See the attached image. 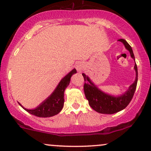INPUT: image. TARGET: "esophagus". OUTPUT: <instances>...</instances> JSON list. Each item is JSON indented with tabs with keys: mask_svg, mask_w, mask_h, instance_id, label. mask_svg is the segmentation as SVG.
Returning a JSON list of instances; mask_svg holds the SVG:
<instances>
[{
	"mask_svg": "<svg viewBox=\"0 0 151 151\" xmlns=\"http://www.w3.org/2000/svg\"><path fill=\"white\" fill-rule=\"evenodd\" d=\"M75 67L77 71H81L83 69V67H84V65H83V63H81V62H77V63L76 64Z\"/></svg>",
	"mask_w": 151,
	"mask_h": 151,
	"instance_id": "1",
	"label": "esophagus"
}]
</instances>
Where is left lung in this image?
<instances>
[{"label":"left lung","instance_id":"obj_1","mask_svg":"<svg viewBox=\"0 0 151 151\" xmlns=\"http://www.w3.org/2000/svg\"><path fill=\"white\" fill-rule=\"evenodd\" d=\"M119 41L124 43L126 49L130 52L131 57L135 60L132 48L129 43L124 39H119ZM134 69L136 73V80L130 86L129 89L120 96H111L103 92L93 84L85 74L82 73L85 81L84 84V93L90 106L99 113L104 114H115L125 109L131 102L136 89L138 82V69L136 64H135Z\"/></svg>","mask_w":151,"mask_h":151}]
</instances>
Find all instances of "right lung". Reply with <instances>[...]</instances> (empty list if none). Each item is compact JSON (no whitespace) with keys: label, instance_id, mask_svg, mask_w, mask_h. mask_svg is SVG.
Listing matches in <instances>:
<instances>
[{"label":"right lung","instance_id":"obj_1","mask_svg":"<svg viewBox=\"0 0 151 151\" xmlns=\"http://www.w3.org/2000/svg\"><path fill=\"white\" fill-rule=\"evenodd\" d=\"M75 73H77V70L74 69L71 71L70 73L67 74L60 81V82L59 83L53 93L35 109H27L24 108L20 104H19L26 111L32 114V115L36 116L46 118L56 115V114L60 113L63 108L64 102H65L64 92H65L66 87L70 84L71 77Z\"/></svg>","mask_w":151,"mask_h":151}]
</instances>
